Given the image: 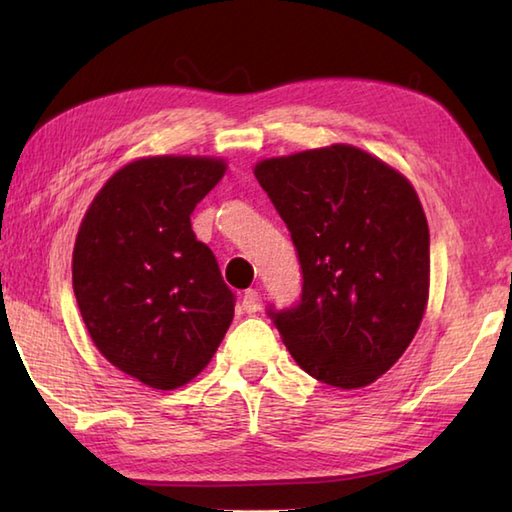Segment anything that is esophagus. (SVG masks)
<instances>
[{
    "label": "esophagus",
    "mask_w": 512,
    "mask_h": 512,
    "mask_svg": "<svg viewBox=\"0 0 512 512\" xmlns=\"http://www.w3.org/2000/svg\"><path fill=\"white\" fill-rule=\"evenodd\" d=\"M259 308V292L257 290H246L242 297V310L246 314H255Z\"/></svg>",
    "instance_id": "1"
}]
</instances>
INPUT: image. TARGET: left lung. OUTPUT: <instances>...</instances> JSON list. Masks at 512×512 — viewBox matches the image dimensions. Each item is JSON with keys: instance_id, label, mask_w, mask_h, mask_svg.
Instances as JSON below:
<instances>
[{"instance_id": "obj_1", "label": "left lung", "mask_w": 512, "mask_h": 512, "mask_svg": "<svg viewBox=\"0 0 512 512\" xmlns=\"http://www.w3.org/2000/svg\"><path fill=\"white\" fill-rule=\"evenodd\" d=\"M255 178L301 264L295 306L266 314L325 385L374 383L407 350L429 297V226L411 184L350 145L262 160Z\"/></svg>"}]
</instances>
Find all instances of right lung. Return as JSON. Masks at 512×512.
Segmentation results:
<instances>
[{"instance_id":"right-lung-1","label":"right lung","mask_w":512,"mask_h":512,"mask_svg":"<svg viewBox=\"0 0 512 512\" xmlns=\"http://www.w3.org/2000/svg\"><path fill=\"white\" fill-rule=\"evenodd\" d=\"M224 171L213 158L136 160L105 182L76 235L85 328L107 361L154 389L198 376L233 321V290L191 228Z\"/></svg>"}]
</instances>
